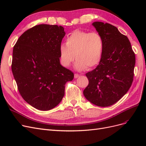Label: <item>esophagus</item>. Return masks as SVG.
Masks as SVG:
<instances>
[{"mask_svg": "<svg viewBox=\"0 0 146 146\" xmlns=\"http://www.w3.org/2000/svg\"><path fill=\"white\" fill-rule=\"evenodd\" d=\"M79 77H80V75H79V74H74V78H77Z\"/></svg>", "mask_w": 146, "mask_h": 146, "instance_id": "obj_1", "label": "esophagus"}]
</instances>
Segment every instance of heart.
Segmentation results:
<instances>
[{
  "label": "heart",
  "mask_w": 146,
  "mask_h": 146,
  "mask_svg": "<svg viewBox=\"0 0 146 146\" xmlns=\"http://www.w3.org/2000/svg\"><path fill=\"white\" fill-rule=\"evenodd\" d=\"M104 47V39L99 33L74 30L66 38V44L60 47L61 64L68 67L76 57L75 68L90 70L100 63Z\"/></svg>",
  "instance_id": "obj_1"
}]
</instances>
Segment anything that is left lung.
I'll return each instance as SVG.
<instances>
[{
  "mask_svg": "<svg viewBox=\"0 0 146 146\" xmlns=\"http://www.w3.org/2000/svg\"><path fill=\"white\" fill-rule=\"evenodd\" d=\"M92 25L102 37V57L96 68L86 74L89 84L85 98L99 107H108L129 91L133 80L135 55L128 38L114 25L102 22Z\"/></svg>",
  "mask_w": 146,
  "mask_h": 146,
  "instance_id": "left-lung-1",
  "label": "left lung"
}]
</instances>
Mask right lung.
I'll use <instances>...</instances> for the list:
<instances>
[{
  "instance_id": "1",
  "label": "right lung",
  "mask_w": 146,
  "mask_h": 146,
  "mask_svg": "<svg viewBox=\"0 0 146 146\" xmlns=\"http://www.w3.org/2000/svg\"><path fill=\"white\" fill-rule=\"evenodd\" d=\"M65 34L62 26L38 25L22 35L13 47L11 70L19 93L29 104L42 111L60 103L65 84L74 78V73L60 61Z\"/></svg>"
}]
</instances>
